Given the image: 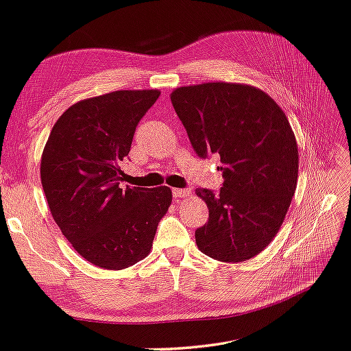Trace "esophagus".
Segmentation results:
<instances>
[{"label":"esophagus","instance_id":"esophagus-1","mask_svg":"<svg viewBox=\"0 0 351 351\" xmlns=\"http://www.w3.org/2000/svg\"><path fill=\"white\" fill-rule=\"evenodd\" d=\"M171 193H173L175 201H180V199H184V197H189L190 195H192V190H189V189H173V190H171Z\"/></svg>","mask_w":351,"mask_h":351}]
</instances>
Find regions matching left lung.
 Instances as JSON below:
<instances>
[{
	"label": "left lung",
	"instance_id": "obj_1",
	"mask_svg": "<svg viewBox=\"0 0 351 351\" xmlns=\"http://www.w3.org/2000/svg\"><path fill=\"white\" fill-rule=\"evenodd\" d=\"M171 104L201 158L218 154L219 193L197 189L208 221L196 245L221 263H244L270 244L296 192L299 154L284 110L261 88L239 82L178 87Z\"/></svg>",
	"mask_w": 351,
	"mask_h": 351
}]
</instances>
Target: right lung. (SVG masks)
<instances>
[{
    "mask_svg": "<svg viewBox=\"0 0 351 351\" xmlns=\"http://www.w3.org/2000/svg\"><path fill=\"white\" fill-rule=\"evenodd\" d=\"M161 92L114 90L69 107L41 156V184L61 233L88 263L123 270L152 250L171 204L167 186L119 187L121 161L133 133Z\"/></svg>",
    "mask_w": 351,
    "mask_h": 351,
    "instance_id": "add662e5",
    "label": "right lung"
}]
</instances>
